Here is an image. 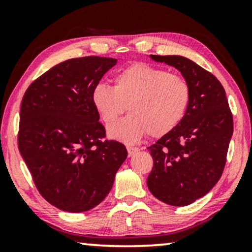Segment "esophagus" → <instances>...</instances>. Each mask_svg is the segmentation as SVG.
<instances>
[{
    "label": "esophagus",
    "mask_w": 252,
    "mask_h": 252,
    "mask_svg": "<svg viewBox=\"0 0 252 252\" xmlns=\"http://www.w3.org/2000/svg\"><path fill=\"white\" fill-rule=\"evenodd\" d=\"M127 151H128V155L129 156H133V155L137 154L140 151L139 148H135V147H127Z\"/></svg>",
    "instance_id": "34e87169"
}]
</instances>
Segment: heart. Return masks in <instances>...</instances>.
<instances>
[{"instance_id": "obj_1", "label": "heart", "mask_w": 252, "mask_h": 252, "mask_svg": "<svg viewBox=\"0 0 252 252\" xmlns=\"http://www.w3.org/2000/svg\"><path fill=\"white\" fill-rule=\"evenodd\" d=\"M191 98L189 84L181 75L135 63L118 72L113 87L96 85L91 99L105 125L127 110L129 116L110 126L111 139L135 143L147 133L160 137L177 128L187 113Z\"/></svg>"}]
</instances>
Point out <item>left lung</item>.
<instances>
[{
	"label": "left lung",
	"mask_w": 252,
	"mask_h": 252,
	"mask_svg": "<svg viewBox=\"0 0 252 252\" xmlns=\"http://www.w3.org/2000/svg\"><path fill=\"white\" fill-rule=\"evenodd\" d=\"M180 72L191 98L177 128L149 149L154 167L147 185L159 201L173 206L191 204L219 181L233 135V117L225 89L215 75L184 56L150 55Z\"/></svg>",
	"instance_id": "left-lung-1"
}]
</instances>
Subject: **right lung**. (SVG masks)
Listing matches in <instances>:
<instances>
[{"label": "right lung", "instance_id": "right-lung-1", "mask_svg": "<svg viewBox=\"0 0 252 252\" xmlns=\"http://www.w3.org/2000/svg\"><path fill=\"white\" fill-rule=\"evenodd\" d=\"M116 58L88 56L55 65L27 88L18 148L40 194L66 212H85L111 190L127 158L124 144L104 141L91 95Z\"/></svg>", "mask_w": 252, "mask_h": 252}]
</instances>
